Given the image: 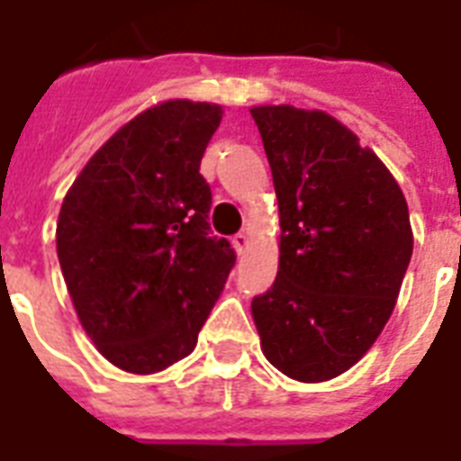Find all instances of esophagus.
<instances>
[{
	"instance_id": "1",
	"label": "esophagus",
	"mask_w": 461,
	"mask_h": 461,
	"mask_svg": "<svg viewBox=\"0 0 461 461\" xmlns=\"http://www.w3.org/2000/svg\"><path fill=\"white\" fill-rule=\"evenodd\" d=\"M231 246H234V251H237L239 256H244L246 249H249V237H246L244 231H239V234H234V239H231Z\"/></svg>"
}]
</instances>
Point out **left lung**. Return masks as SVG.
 Returning <instances> with one entry per match:
<instances>
[{"label": "left lung", "mask_w": 461, "mask_h": 461, "mask_svg": "<svg viewBox=\"0 0 461 461\" xmlns=\"http://www.w3.org/2000/svg\"><path fill=\"white\" fill-rule=\"evenodd\" d=\"M280 207L276 283L251 302L263 356L297 382L360 360L394 312L413 254L402 188L324 111L251 108Z\"/></svg>", "instance_id": "obj_1"}]
</instances>
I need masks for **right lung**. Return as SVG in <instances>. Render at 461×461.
I'll list each match as a JSON object with an SVG mask.
<instances>
[{"label": "right lung", "mask_w": 461, "mask_h": 461, "mask_svg": "<svg viewBox=\"0 0 461 461\" xmlns=\"http://www.w3.org/2000/svg\"><path fill=\"white\" fill-rule=\"evenodd\" d=\"M215 104L167 101L122 125L67 191L58 258L84 331L115 367L152 375L198 343L237 254L212 237L200 159Z\"/></svg>", "instance_id": "add662e5"}]
</instances>
